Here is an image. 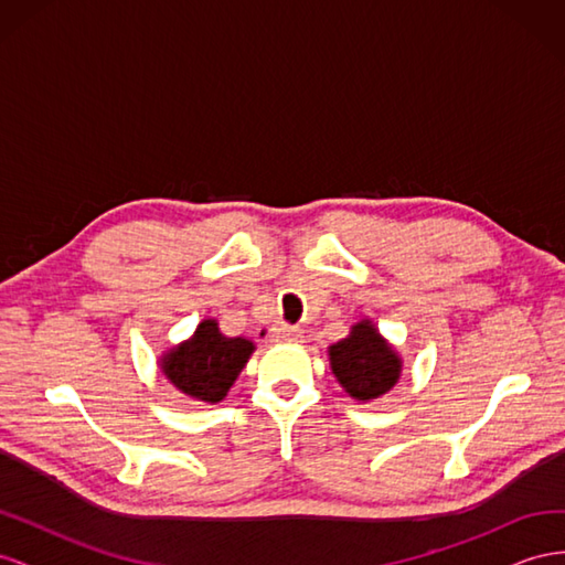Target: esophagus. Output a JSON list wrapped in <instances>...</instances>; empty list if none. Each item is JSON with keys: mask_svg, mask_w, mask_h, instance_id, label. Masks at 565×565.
Segmentation results:
<instances>
[{"mask_svg": "<svg viewBox=\"0 0 565 565\" xmlns=\"http://www.w3.org/2000/svg\"><path fill=\"white\" fill-rule=\"evenodd\" d=\"M303 338V332L295 326H276L273 328V340L276 342H299Z\"/></svg>", "mask_w": 565, "mask_h": 565, "instance_id": "34e87169", "label": "esophagus"}]
</instances>
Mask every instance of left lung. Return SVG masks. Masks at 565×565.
Masks as SVG:
<instances>
[{
	"instance_id": "left-lung-1",
	"label": "left lung",
	"mask_w": 565,
	"mask_h": 565,
	"mask_svg": "<svg viewBox=\"0 0 565 565\" xmlns=\"http://www.w3.org/2000/svg\"><path fill=\"white\" fill-rule=\"evenodd\" d=\"M332 375L356 402H373L402 377V356L371 318H361L344 340L328 347Z\"/></svg>"
}]
</instances>
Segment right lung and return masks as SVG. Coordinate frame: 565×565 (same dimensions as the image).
<instances>
[{"label": "right lung", "mask_w": 565, "mask_h": 565, "mask_svg": "<svg viewBox=\"0 0 565 565\" xmlns=\"http://www.w3.org/2000/svg\"><path fill=\"white\" fill-rule=\"evenodd\" d=\"M256 344L247 338H227L216 318H204L192 338L171 347L159 359L169 383L194 402L218 404L235 385Z\"/></svg>", "instance_id": "right-lung-1"}]
</instances>
